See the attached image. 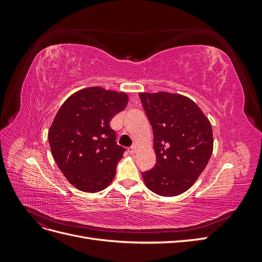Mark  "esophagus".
<instances>
[{"label":"esophagus","instance_id":"esophagus-1","mask_svg":"<svg viewBox=\"0 0 262 262\" xmlns=\"http://www.w3.org/2000/svg\"><path fill=\"white\" fill-rule=\"evenodd\" d=\"M128 152H129L130 154H134V153L137 152V146L134 145V146H131V147H129V148H128Z\"/></svg>","mask_w":262,"mask_h":262}]
</instances>
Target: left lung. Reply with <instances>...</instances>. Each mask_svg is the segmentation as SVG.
<instances>
[{"label":"left lung","mask_w":262,"mask_h":262,"mask_svg":"<svg viewBox=\"0 0 262 262\" xmlns=\"http://www.w3.org/2000/svg\"><path fill=\"white\" fill-rule=\"evenodd\" d=\"M154 133L156 164L142 173L145 186L162 196H175L191 187L213 152L209 119L195 102L180 94L140 93Z\"/></svg>","instance_id":"8db88e82"}]
</instances>
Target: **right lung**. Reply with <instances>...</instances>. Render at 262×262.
I'll return each mask as SVG.
<instances>
[{
  "mask_svg": "<svg viewBox=\"0 0 262 262\" xmlns=\"http://www.w3.org/2000/svg\"><path fill=\"white\" fill-rule=\"evenodd\" d=\"M128 95L87 87L63 102L48 132L51 153L71 185L84 192L106 189L124 148L117 144L112 119L125 108Z\"/></svg>",
  "mask_w": 262,
  "mask_h": 262,
  "instance_id": "right-lung-1",
  "label": "right lung"
}]
</instances>
